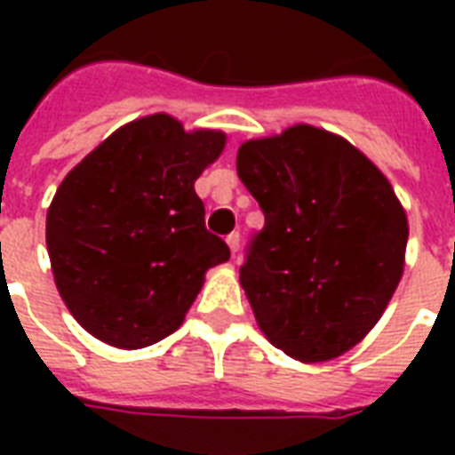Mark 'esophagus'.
Here are the masks:
<instances>
[{
    "label": "esophagus",
    "instance_id": "34e87169",
    "mask_svg": "<svg viewBox=\"0 0 455 455\" xmlns=\"http://www.w3.org/2000/svg\"><path fill=\"white\" fill-rule=\"evenodd\" d=\"M227 243H228V248H231V252H238V248H241V234L238 231H234V234H228L227 235Z\"/></svg>",
    "mask_w": 455,
    "mask_h": 455
}]
</instances>
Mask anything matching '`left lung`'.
Wrapping results in <instances>:
<instances>
[{
  "label": "left lung",
  "mask_w": 455,
  "mask_h": 455,
  "mask_svg": "<svg viewBox=\"0 0 455 455\" xmlns=\"http://www.w3.org/2000/svg\"><path fill=\"white\" fill-rule=\"evenodd\" d=\"M235 167L264 212L241 267L257 323L292 359L345 354L403 274L409 221L392 186L349 141L309 124L243 144Z\"/></svg>",
  "instance_id": "1"
}]
</instances>
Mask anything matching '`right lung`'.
<instances>
[{
    "label": "right lung",
    "instance_id": "right-lung-1",
    "mask_svg": "<svg viewBox=\"0 0 455 455\" xmlns=\"http://www.w3.org/2000/svg\"><path fill=\"white\" fill-rule=\"evenodd\" d=\"M224 141L157 113L110 134L63 179L46 248L60 298L94 338L156 345L181 325L205 271L228 259L193 188Z\"/></svg>",
    "mask_w": 455,
    "mask_h": 455
}]
</instances>
